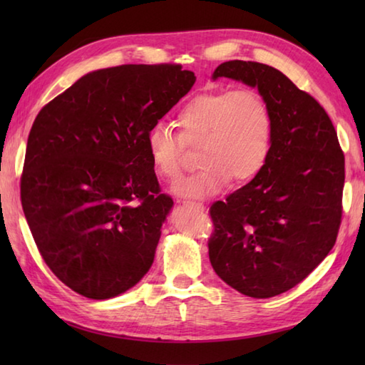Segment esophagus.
Wrapping results in <instances>:
<instances>
[{"label":"esophagus","instance_id":"obj_1","mask_svg":"<svg viewBox=\"0 0 365 365\" xmlns=\"http://www.w3.org/2000/svg\"><path fill=\"white\" fill-rule=\"evenodd\" d=\"M183 205H187V207H190V208H195V210H197V212H204V210H205L204 204H199V202H191V200H185Z\"/></svg>","mask_w":365,"mask_h":365}]
</instances>
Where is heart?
<instances>
[{
    "label": "heart",
    "mask_w": 365,
    "mask_h": 365,
    "mask_svg": "<svg viewBox=\"0 0 365 365\" xmlns=\"http://www.w3.org/2000/svg\"><path fill=\"white\" fill-rule=\"evenodd\" d=\"M180 139L166 123L147 131L145 147L158 177L180 174V147L199 144L195 174L177 180L175 196L207 199L232 180L243 185L265 168L273 144V115L257 91H221L192 97L177 113Z\"/></svg>",
    "instance_id": "b5f03b06"
}]
</instances>
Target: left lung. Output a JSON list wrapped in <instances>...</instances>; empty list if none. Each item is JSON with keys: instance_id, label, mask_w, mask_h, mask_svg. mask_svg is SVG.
I'll use <instances>...</instances> for the list:
<instances>
[{"instance_id": "left-lung-1", "label": "left lung", "mask_w": 365, "mask_h": 365, "mask_svg": "<svg viewBox=\"0 0 365 365\" xmlns=\"http://www.w3.org/2000/svg\"><path fill=\"white\" fill-rule=\"evenodd\" d=\"M257 88L273 115V144L262 173L210 208V263L251 298L299 284L336 243L342 218L345 158L327 111L277 68L227 61L212 80Z\"/></svg>"}]
</instances>
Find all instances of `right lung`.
Segmentation results:
<instances>
[{"instance_id":"right-lung-1","label":"right lung","mask_w":365,"mask_h":365,"mask_svg":"<svg viewBox=\"0 0 365 365\" xmlns=\"http://www.w3.org/2000/svg\"><path fill=\"white\" fill-rule=\"evenodd\" d=\"M195 81L182 66L100 68L37 114L21 205L45 263L73 292L119 297L152 267L174 202L160 195L145 136Z\"/></svg>"}]
</instances>
